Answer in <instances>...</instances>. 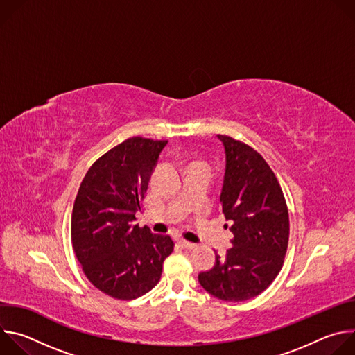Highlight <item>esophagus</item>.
Masks as SVG:
<instances>
[{
	"label": "esophagus",
	"instance_id": "1",
	"mask_svg": "<svg viewBox=\"0 0 355 355\" xmlns=\"http://www.w3.org/2000/svg\"><path fill=\"white\" fill-rule=\"evenodd\" d=\"M178 244H180L182 248H188V250L196 247V244H193V243H191V241H187V240H180Z\"/></svg>",
	"mask_w": 355,
	"mask_h": 355
}]
</instances>
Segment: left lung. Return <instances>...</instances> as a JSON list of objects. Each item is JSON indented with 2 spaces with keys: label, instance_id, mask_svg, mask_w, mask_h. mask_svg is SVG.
I'll list each match as a JSON object with an SVG mask.
<instances>
[{
  "label": "left lung",
  "instance_id": "obj_1",
  "mask_svg": "<svg viewBox=\"0 0 355 355\" xmlns=\"http://www.w3.org/2000/svg\"><path fill=\"white\" fill-rule=\"evenodd\" d=\"M218 137L226 155L220 204L234 237L226 256H216L215 267L198 279L218 299L241 302L260 295L279 274L289 215L281 185L259 151L230 136Z\"/></svg>",
  "mask_w": 355,
  "mask_h": 355
}]
</instances>
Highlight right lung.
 Here are the masks:
<instances>
[{"label": "right lung", "mask_w": 355, "mask_h": 355, "mask_svg": "<svg viewBox=\"0 0 355 355\" xmlns=\"http://www.w3.org/2000/svg\"><path fill=\"white\" fill-rule=\"evenodd\" d=\"M167 140L126 139L87 171L74 200L71 243L88 281L115 299L153 289L174 250L168 234L135 223Z\"/></svg>", "instance_id": "1"}]
</instances>
